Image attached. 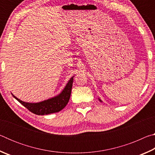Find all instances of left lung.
<instances>
[{
    "label": "left lung",
    "mask_w": 155,
    "mask_h": 155,
    "mask_svg": "<svg viewBox=\"0 0 155 155\" xmlns=\"http://www.w3.org/2000/svg\"><path fill=\"white\" fill-rule=\"evenodd\" d=\"M98 99H99V98H98ZM99 101H101V102H102V101H101V99H99Z\"/></svg>",
    "instance_id": "left-lung-1"
}]
</instances>
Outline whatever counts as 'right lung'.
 Instances as JSON below:
<instances>
[{
	"label": "right lung",
	"mask_w": 155,
	"mask_h": 155,
	"mask_svg": "<svg viewBox=\"0 0 155 155\" xmlns=\"http://www.w3.org/2000/svg\"><path fill=\"white\" fill-rule=\"evenodd\" d=\"M73 78L74 77L70 78L64 90L58 95L46 101L40 102V103H26L16 98L14 94H12L20 103L33 114L39 115L53 114V113L59 112L62 110L66 106L69 101L72 87L73 79H74Z\"/></svg>",
	"instance_id": "right-lung-1"
}]
</instances>
